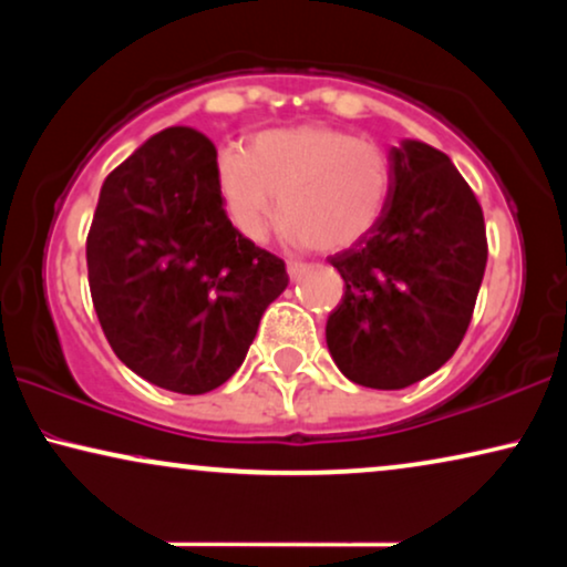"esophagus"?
I'll use <instances>...</instances> for the list:
<instances>
[{"label":"esophagus","mask_w":567,"mask_h":567,"mask_svg":"<svg viewBox=\"0 0 567 567\" xmlns=\"http://www.w3.org/2000/svg\"><path fill=\"white\" fill-rule=\"evenodd\" d=\"M286 270H289V278L291 281H301V276L307 274L309 270V266H305V262H289V266H286Z\"/></svg>","instance_id":"obj_1"}]
</instances>
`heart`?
Wrapping results in <instances>:
<instances>
[{"label":"heart","instance_id":"b5f03b06","mask_svg":"<svg viewBox=\"0 0 567 567\" xmlns=\"http://www.w3.org/2000/svg\"><path fill=\"white\" fill-rule=\"evenodd\" d=\"M216 188L229 224L250 243L266 237L278 204V235L286 243L346 250L382 219L392 169L379 144L305 123L260 131L250 146H224L216 157Z\"/></svg>","mask_w":567,"mask_h":567}]
</instances>
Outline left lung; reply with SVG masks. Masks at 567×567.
Masks as SVG:
<instances>
[{
	"mask_svg": "<svg viewBox=\"0 0 567 567\" xmlns=\"http://www.w3.org/2000/svg\"><path fill=\"white\" fill-rule=\"evenodd\" d=\"M390 169L382 219L330 258L346 293L324 338L336 367L371 390H402L452 359L487 262L483 208L444 152L405 138Z\"/></svg>",
	"mask_w": 567,
	"mask_h": 567,
	"instance_id": "8db88e82",
	"label": "left lung"
}]
</instances>
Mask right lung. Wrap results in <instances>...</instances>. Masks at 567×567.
Returning <instances> with one entry per match:
<instances>
[{
	"instance_id": "add662e5",
	"label": "right lung",
	"mask_w": 567,
	"mask_h": 567,
	"mask_svg": "<svg viewBox=\"0 0 567 567\" xmlns=\"http://www.w3.org/2000/svg\"><path fill=\"white\" fill-rule=\"evenodd\" d=\"M92 305L107 343L146 382L181 394L243 367L281 258L237 235L216 188V150L173 126L105 177L87 235Z\"/></svg>"
}]
</instances>
